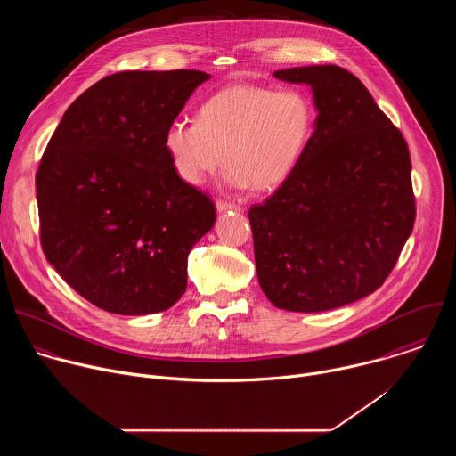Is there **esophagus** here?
I'll list each match as a JSON object with an SVG mask.
<instances>
[{
    "label": "esophagus",
    "instance_id": "34e87169",
    "mask_svg": "<svg viewBox=\"0 0 456 456\" xmlns=\"http://www.w3.org/2000/svg\"><path fill=\"white\" fill-rule=\"evenodd\" d=\"M241 208L238 204L227 202V200H216V211L218 213H225V211H240Z\"/></svg>",
    "mask_w": 456,
    "mask_h": 456
}]
</instances>
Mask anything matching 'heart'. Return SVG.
Listing matches in <instances>:
<instances>
[{
	"mask_svg": "<svg viewBox=\"0 0 456 456\" xmlns=\"http://www.w3.org/2000/svg\"><path fill=\"white\" fill-rule=\"evenodd\" d=\"M314 122L315 106L305 92L236 83L211 95L199 120H171L164 150L187 185H202L225 155V183L273 191L301 162Z\"/></svg>",
	"mask_w": 456,
	"mask_h": 456,
	"instance_id": "b5f03b06",
	"label": "heart"
}]
</instances>
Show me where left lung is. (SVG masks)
Masks as SVG:
<instances>
[{
  "mask_svg": "<svg viewBox=\"0 0 456 456\" xmlns=\"http://www.w3.org/2000/svg\"><path fill=\"white\" fill-rule=\"evenodd\" d=\"M308 85L315 129L294 173L248 209L269 301L322 312L375 292L415 224L408 144L366 86L336 64L274 72Z\"/></svg>",
  "mask_w": 456,
  "mask_h": 456,
  "instance_id": "obj_1",
  "label": "left lung"
}]
</instances>
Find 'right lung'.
<instances>
[{
    "instance_id": "right-lung-1",
    "label": "right lung",
    "mask_w": 456,
    "mask_h": 456,
    "mask_svg": "<svg viewBox=\"0 0 456 456\" xmlns=\"http://www.w3.org/2000/svg\"><path fill=\"white\" fill-rule=\"evenodd\" d=\"M209 74L118 72L64 111L36 173L41 247L92 305L122 315L173 306L215 204L182 182L164 129Z\"/></svg>"
}]
</instances>
